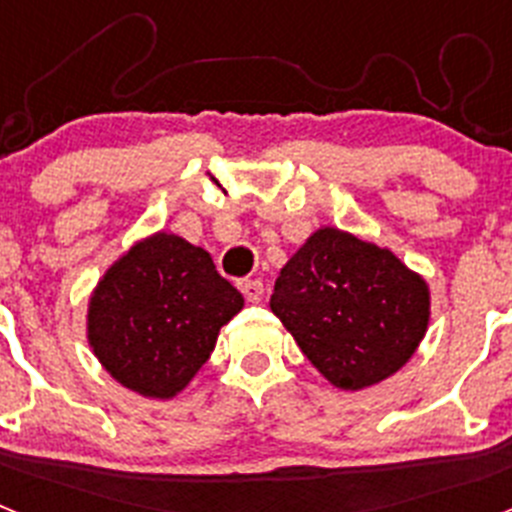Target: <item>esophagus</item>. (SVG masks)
<instances>
[{"mask_svg": "<svg viewBox=\"0 0 512 512\" xmlns=\"http://www.w3.org/2000/svg\"><path fill=\"white\" fill-rule=\"evenodd\" d=\"M238 287H241L243 297H246L248 302H261V297H264V284H261L259 279H243Z\"/></svg>", "mask_w": 512, "mask_h": 512, "instance_id": "1", "label": "esophagus"}]
</instances>
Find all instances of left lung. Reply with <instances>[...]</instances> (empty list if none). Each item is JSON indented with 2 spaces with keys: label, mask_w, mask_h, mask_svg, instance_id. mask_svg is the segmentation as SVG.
Masks as SVG:
<instances>
[{
  "label": "left lung",
  "mask_w": 512,
  "mask_h": 512,
  "mask_svg": "<svg viewBox=\"0 0 512 512\" xmlns=\"http://www.w3.org/2000/svg\"><path fill=\"white\" fill-rule=\"evenodd\" d=\"M269 307L333 387L359 392L413 359L431 287L390 248L323 225L282 266Z\"/></svg>",
  "instance_id": "8db88e82"
}]
</instances>
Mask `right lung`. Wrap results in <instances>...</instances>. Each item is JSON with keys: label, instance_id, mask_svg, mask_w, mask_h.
<instances>
[{"label": "right lung", "instance_id": "1", "mask_svg": "<svg viewBox=\"0 0 512 512\" xmlns=\"http://www.w3.org/2000/svg\"><path fill=\"white\" fill-rule=\"evenodd\" d=\"M241 307L243 295L217 274L205 248L158 230L135 241L92 289L87 341L125 390L171 400Z\"/></svg>", "mask_w": 512, "mask_h": 512}]
</instances>
